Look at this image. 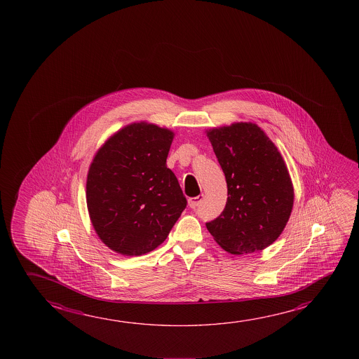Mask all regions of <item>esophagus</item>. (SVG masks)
Masks as SVG:
<instances>
[{"label":"esophagus","mask_w":359,"mask_h":359,"mask_svg":"<svg viewBox=\"0 0 359 359\" xmlns=\"http://www.w3.org/2000/svg\"><path fill=\"white\" fill-rule=\"evenodd\" d=\"M204 199V195L201 194L199 196H195V198H190L189 199V206L191 208V209H195V208H198V206L201 204V201Z\"/></svg>","instance_id":"obj_1"}]
</instances>
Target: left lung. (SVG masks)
Returning <instances> with one entry per match:
<instances>
[{"label":"left lung","mask_w":359,"mask_h":359,"mask_svg":"<svg viewBox=\"0 0 359 359\" xmlns=\"http://www.w3.org/2000/svg\"><path fill=\"white\" fill-rule=\"evenodd\" d=\"M228 187L223 212L206 228L234 255L269 247L282 234L293 209L287 165L257 123H236L208 130Z\"/></svg>","instance_id":"8db88e82"}]
</instances>
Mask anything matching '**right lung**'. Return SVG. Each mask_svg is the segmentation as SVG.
<instances>
[{
  "label": "right lung",
  "instance_id": "add662e5",
  "mask_svg": "<svg viewBox=\"0 0 359 359\" xmlns=\"http://www.w3.org/2000/svg\"><path fill=\"white\" fill-rule=\"evenodd\" d=\"M174 133L130 123L106 140L90 165L88 215L106 247L126 257L149 253L168 238L187 199L166 166Z\"/></svg>",
  "mask_w": 359,
  "mask_h": 359
}]
</instances>
